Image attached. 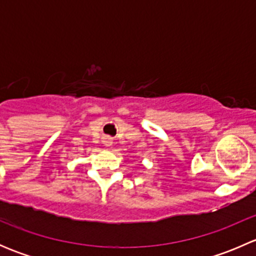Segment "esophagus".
Listing matches in <instances>:
<instances>
[{
	"label": "esophagus",
	"instance_id": "esophagus-1",
	"mask_svg": "<svg viewBox=\"0 0 256 256\" xmlns=\"http://www.w3.org/2000/svg\"><path fill=\"white\" fill-rule=\"evenodd\" d=\"M104 144H105V146H112V138H104Z\"/></svg>",
	"mask_w": 256,
	"mask_h": 256
}]
</instances>
